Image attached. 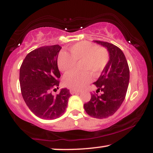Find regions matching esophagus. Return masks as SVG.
<instances>
[{"label": "esophagus", "mask_w": 153, "mask_h": 153, "mask_svg": "<svg viewBox=\"0 0 153 153\" xmlns=\"http://www.w3.org/2000/svg\"><path fill=\"white\" fill-rule=\"evenodd\" d=\"M70 93H71V94H80V92H79V91H74V90H71V91H70Z\"/></svg>", "instance_id": "1"}]
</instances>
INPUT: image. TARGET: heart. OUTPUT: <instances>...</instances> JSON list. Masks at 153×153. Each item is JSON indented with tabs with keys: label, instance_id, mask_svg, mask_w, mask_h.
<instances>
[{
	"label": "heart",
	"instance_id": "obj_1",
	"mask_svg": "<svg viewBox=\"0 0 153 153\" xmlns=\"http://www.w3.org/2000/svg\"><path fill=\"white\" fill-rule=\"evenodd\" d=\"M108 60V54L103 48L98 47L88 42H80L70 49L69 55L62 53L59 55L57 65L62 73H68L79 65L82 73H67L63 78L64 85L74 90H80L93 80L91 73L99 74L105 68Z\"/></svg>",
	"mask_w": 153,
	"mask_h": 153
}]
</instances>
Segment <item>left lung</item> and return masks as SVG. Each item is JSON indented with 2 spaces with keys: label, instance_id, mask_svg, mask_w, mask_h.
<instances>
[{
  "label": "left lung",
  "instance_id": "8db88e82",
  "mask_svg": "<svg viewBox=\"0 0 153 153\" xmlns=\"http://www.w3.org/2000/svg\"><path fill=\"white\" fill-rule=\"evenodd\" d=\"M106 49L109 59L101 75L94 84L97 87L84 109L91 117L96 119L107 118L119 109L125 99L129 82V69L125 55L119 47L106 42L94 41Z\"/></svg>",
  "mask_w": 153,
  "mask_h": 153
}]
</instances>
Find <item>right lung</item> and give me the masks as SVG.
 <instances>
[{
  "instance_id": "right-lung-1",
  "label": "right lung",
  "mask_w": 153,
  "mask_h": 153,
  "mask_svg": "<svg viewBox=\"0 0 153 153\" xmlns=\"http://www.w3.org/2000/svg\"><path fill=\"white\" fill-rule=\"evenodd\" d=\"M61 48L56 45L31 51L20 68L19 82L23 99L31 111L43 119L52 120L61 117L71 96L67 88L61 89L57 96L51 92L59 84L57 57Z\"/></svg>"
}]
</instances>
